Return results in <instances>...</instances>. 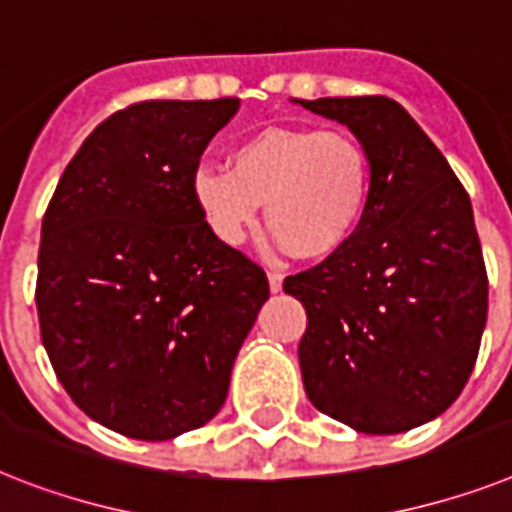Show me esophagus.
I'll list each match as a JSON object with an SVG mask.
<instances>
[{
	"label": "esophagus",
	"instance_id": "1",
	"mask_svg": "<svg viewBox=\"0 0 512 512\" xmlns=\"http://www.w3.org/2000/svg\"><path fill=\"white\" fill-rule=\"evenodd\" d=\"M268 286L270 292L278 294L281 292V286H284V276H281V273H268Z\"/></svg>",
	"mask_w": 512,
	"mask_h": 512
}]
</instances>
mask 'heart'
<instances>
[{
    "mask_svg": "<svg viewBox=\"0 0 512 512\" xmlns=\"http://www.w3.org/2000/svg\"><path fill=\"white\" fill-rule=\"evenodd\" d=\"M191 197L220 242L242 244L265 202V226L297 260L342 252L373 197L371 152L347 131L270 126L231 149V168L197 165Z\"/></svg>",
    "mask_w": 512,
    "mask_h": 512,
    "instance_id": "b5f03b06",
    "label": "heart"
}]
</instances>
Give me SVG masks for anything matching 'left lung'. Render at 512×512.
Instances as JSON below:
<instances>
[{
    "mask_svg": "<svg viewBox=\"0 0 512 512\" xmlns=\"http://www.w3.org/2000/svg\"><path fill=\"white\" fill-rule=\"evenodd\" d=\"M294 102L350 128L373 162L371 207L355 239L284 281L307 313L302 384L334 421L402 434L458 400L479 355L489 284L471 199L394 99Z\"/></svg>",
    "mask_w": 512,
    "mask_h": 512,
    "instance_id": "8db88e82",
    "label": "left lung"
}]
</instances>
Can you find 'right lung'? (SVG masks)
Returning <instances> with one entry per match:
<instances>
[{"label": "right lung", "mask_w": 512, "mask_h": 512, "mask_svg": "<svg viewBox=\"0 0 512 512\" xmlns=\"http://www.w3.org/2000/svg\"><path fill=\"white\" fill-rule=\"evenodd\" d=\"M239 99L139 102L102 120L41 223V342L91 421L141 442L205 426L270 289L220 242L191 173Z\"/></svg>", "instance_id": "1"}]
</instances>
